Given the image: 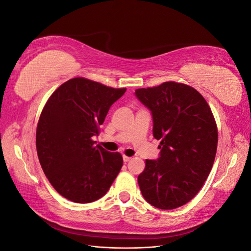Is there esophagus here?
Returning <instances> with one entry per match:
<instances>
[{
    "label": "esophagus",
    "instance_id": "1",
    "mask_svg": "<svg viewBox=\"0 0 251 251\" xmlns=\"http://www.w3.org/2000/svg\"><path fill=\"white\" fill-rule=\"evenodd\" d=\"M131 160V157H127V156H124V162L126 163Z\"/></svg>",
    "mask_w": 251,
    "mask_h": 251
}]
</instances>
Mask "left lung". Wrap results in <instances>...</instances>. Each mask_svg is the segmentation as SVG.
<instances>
[{
  "label": "left lung",
  "mask_w": 251,
  "mask_h": 251,
  "mask_svg": "<svg viewBox=\"0 0 251 251\" xmlns=\"http://www.w3.org/2000/svg\"><path fill=\"white\" fill-rule=\"evenodd\" d=\"M135 96L151 111L153 135L160 141L156 160H146L138 176L143 198L160 209L191 201L215 161L218 130L211 110L194 88L174 81L137 89Z\"/></svg>",
  "instance_id": "left-lung-1"
}]
</instances>
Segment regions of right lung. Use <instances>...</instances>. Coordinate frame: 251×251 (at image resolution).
Masks as SVG:
<instances>
[{
	"label": "right lung",
	"instance_id": "right-lung-1",
	"mask_svg": "<svg viewBox=\"0 0 251 251\" xmlns=\"http://www.w3.org/2000/svg\"><path fill=\"white\" fill-rule=\"evenodd\" d=\"M126 91L76 77L58 87L45 104L36 128L37 156L51 185L66 199L96 201L117 177L123 156L95 146L92 137Z\"/></svg>",
	"mask_w": 251,
	"mask_h": 251
}]
</instances>
